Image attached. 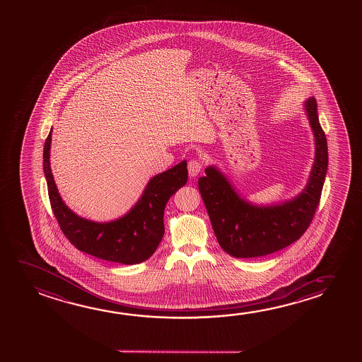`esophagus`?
<instances>
[{
	"label": "esophagus",
	"instance_id": "obj_1",
	"mask_svg": "<svg viewBox=\"0 0 362 362\" xmlns=\"http://www.w3.org/2000/svg\"><path fill=\"white\" fill-rule=\"evenodd\" d=\"M203 164L201 161L197 160V159H192L188 163V172H189L190 177H197L199 173H201Z\"/></svg>",
	"mask_w": 362,
	"mask_h": 362
}]
</instances>
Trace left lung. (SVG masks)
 I'll list each match as a JSON object with an SVG mask.
<instances>
[{
  "label": "left lung",
  "mask_w": 362,
  "mask_h": 362,
  "mask_svg": "<svg viewBox=\"0 0 362 362\" xmlns=\"http://www.w3.org/2000/svg\"><path fill=\"white\" fill-rule=\"evenodd\" d=\"M304 107L313 130L315 156L308 184L299 196L273 206H255L238 196L216 166H208L206 177L198 179L219 246L233 257H260L285 249L302 238L313 219L326 179L328 148L315 98H309Z\"/></svg>",
  "instance_id": "1"
}]
</instances>
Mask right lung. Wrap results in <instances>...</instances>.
Segmentation results:
<instances>
[{
	"label": "right lung",
	"instance_id": "1",
	"mask_svg": "<svg viewBox=\"0 0 362 362\" xmlns=\"http://www.w3.org/2000/svg\"><path fill=\"white\" fill-rule=\"evenodd\" d=\"M52 130L44 145V174L49 199L60 230L79 251L124 265L148 260L164 236V209L170 197L188 180L187 161L150 179L143 196L124 217L111 222L82 218L60 198L50 169Z\"/></svg>",
	"mask_w": 362,
	"mask_h": 362
}]
</instances>
